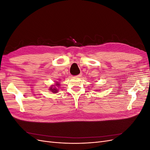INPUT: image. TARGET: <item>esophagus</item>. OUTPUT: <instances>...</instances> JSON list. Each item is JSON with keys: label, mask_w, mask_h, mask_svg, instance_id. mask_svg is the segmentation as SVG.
<instances>
[{"label": "esophagus", "mask_w": 150, "mask_h": 150, "mask_svg": "<svg viewBox=\"0 0 150 150\" xmlns=\"http://www.w3.org/2000/svg\"><path fill=\"white\" fill-rule=\"evenodd\" d=\"M76 76H77V77H78V78H80V77H81V76H82V73H80L79 74H78V75H77Z\"/></svg>", "instance_id": "1"}]
</instances>
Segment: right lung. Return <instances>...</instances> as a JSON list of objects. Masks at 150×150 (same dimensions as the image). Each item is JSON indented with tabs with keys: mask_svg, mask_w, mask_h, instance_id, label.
<instances>
[{
	"mask_svg": "<svg viewBox=\"0 0 150 150\" xmlns=\"http://www.w3.org/2000/svg\"><path fill=\"white\" fill-rule=\"evenodd\" d=\"M59 85H60V84H59V83H57V84H56V86H59ZM54 86H55V85H54V86H52L51 87H50V89H49V90H51L52 93H56L58 91H57V88H56V87H54Z\"/></svg>",
	"mask_w": 150,
	"mask_h": 150,
	"instance_id": "add662e5",
	"label": "right lung"
}]
</instances>
